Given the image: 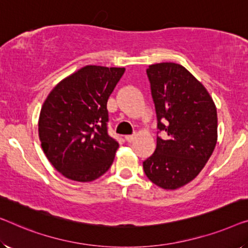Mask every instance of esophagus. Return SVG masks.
Listing matches in <instances>:
<instances>
[{
	"mask_svg": "<svg viewBox=\"0 0 248 248\" xmlns=\"http://www.w3.org/2000/svg\"><path fill=\"white\" fill-rule=\"evenodd\" d=\"M124 139H125V141H128V142L134 141L135 135H127V136H124Z\"/></svg>",
	"mask_w": 248,
	"mask_h": 248,
	"instance_id": "obj_1",
	"label": "esophagus"
}]
</instances>
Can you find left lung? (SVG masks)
<instances>
[{
  "label": "left lung",
  "instance_id": "1",
  "mask_svg": "<svg viewBox=\"0 0 248 248\" xmlns=\"http://www.w3.org/2000/svg\"><path fill=\"white\" fill-rule=\"evenodd\" d=\"M157 116L155 153L143 161L150 182L177 189L197 177L217 142V111L206 88L183 65L172 62L147 69Z\"/></svg>",
  "mask_w": 248,
  "mask_h": 248
}]
</instances>
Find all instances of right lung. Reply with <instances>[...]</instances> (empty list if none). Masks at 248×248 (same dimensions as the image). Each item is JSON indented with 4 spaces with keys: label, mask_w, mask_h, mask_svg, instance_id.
<instances>
[{
    "label": "right lung",
    "mask_w": 248,
    "mask_h": 248,
    "mask_svg": "<svg viewBox=\"0 0 248 248\" xmlns=\"http://www.w3.org/2000/svg\"><path fill=\"white\" fill-rule=\"evenodd\" d=\"M124 68L87 65L59 82L44 101L39 137L49 161L76 182L99 178L119 143L108 134L107 102Z\"/></svg>",
    "instance_id": "add662e5"
}]
</instances>
